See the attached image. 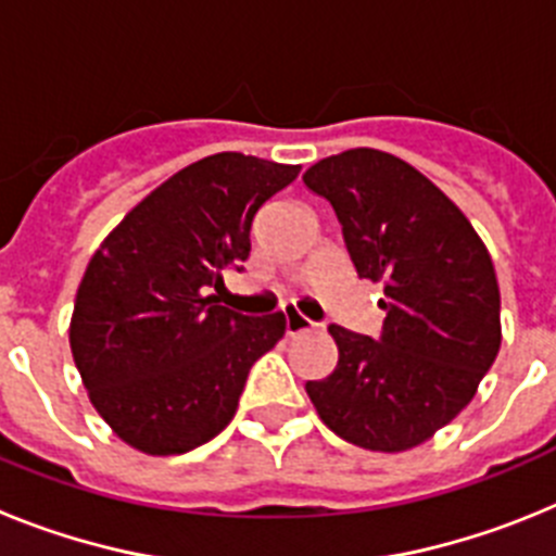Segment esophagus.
Segmentation results:
<instances>
[{"mask_svg": "<svg viewBox=\"0 0 556 556\" xmlns=\"http://www.w3.org/2000/svg\"><path fill=\"white\" fill-rule=\"evenodd\" d=\"M283 317H287V333H289V337H294V333H306V331H312V328H314V323L308 320L306 314H301L298 308H292V306L283 308Z\"/></svg>", "mask_w": 556, "mask_h": 556, "instance_id": "1", "label": "esophagus"}]
</instances>
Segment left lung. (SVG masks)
<instances>
[{"label":"left lung","instance_id":"obj_1","mask_svg":"<svg viewBox=\"0 0 556 556\" xmlns=\"http://www.w3.org/2000/svg\"><path fill=\"white\" fill-rule=\"evenodd\" d=\"M333 205L358 278L384 283L378 339L328 326L339 362L306 392L348 443L397 454L473 401L501 348L493 258L468 217L390 152L356 147L306 169Z\"/></svg>","mask_w":556,"mask_h":556}]
</instances>
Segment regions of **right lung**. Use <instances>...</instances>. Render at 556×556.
<instances>
[{
    "instance_id": "1",
    "label": "right lung",
    "mask_w": 556,
    "mask_h": 556,
    "mask_svg": "<svg viewBox=\"0 0 556 556\" xmlns=\"http://www.w3.org/2000/svg\"><path fill=\"white\" fill-rule=\"evenodd\" d=\"M301 166L217 152L175 172L88 262L68 345L88 397L122 443L186 454L233 420L250 367L287 331L283 312L244 317L211 289L242 269L253 217Z\"/></svg>"
}]
</instances>
